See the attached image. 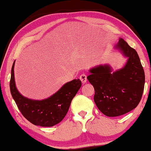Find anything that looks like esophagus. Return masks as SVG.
<instances>
[{
  "instance_id": "esophagus-1",
  "label": "esophagus",
  "mask_w": 151,
  "mask_h": 151,
  "mask_svg": "<svg viewBox=\"0 0 151 151\" xmlns=\"http://www.w3.org/2000/svg\"><path fill=\"white\" fill-rule=\"evenodd\" d=\"M79 78H80V80L81 81V82H82L83 84H85V83L87 82V75H86L85 74H82V75L80 76Z\"/></svg>"
}]
</instances>
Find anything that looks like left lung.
Listing matches in <instances>:
<instances>
[{
  "instance_id": "obj_1",
  "label": "left lung",
  "mask_w": 151,
  "mask_h": 151,
  "mask_svg": "<svg viewBox=\"0 0 151 151\" xmlns=\"http://www.w3.org/2000/svg\"><path fill=\"white\" fill-rule=\"evenodd\" d=\"M116 47L128 57L125 66L111 73L108 65L90 70L87 79L95 89L94 101L109 117L122 116L136 108L144 91L145 75L139 56L122 38Z\"/></svg>"
}]
</instances>
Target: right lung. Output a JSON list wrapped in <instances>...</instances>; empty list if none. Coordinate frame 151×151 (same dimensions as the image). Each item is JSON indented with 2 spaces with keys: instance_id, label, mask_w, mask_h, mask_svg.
<instances>
[{
  "instance_id": "right-lung-1",
  "label": "right lung",
  "mask_w": 151,
  "mask_h": 151,
  "mask_svg": "<svg viewBox=\"0 0 151 151\" xmlns=\"http://www.w3.org/2000/svg\"><path fill=\"white\" fill-rule=\"evenodd\" d=\"M14 65L11 68L10 90L19 109L31 123L42 127H52L58 124L66 116L71 101L81 87L79 79L66 83L58 91L42 101L27 99L17 89L14 78Z\"/></svg>"
}]
</instances>
